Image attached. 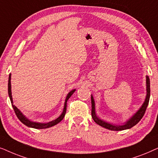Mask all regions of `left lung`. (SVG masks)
<instances>
[{
    "label": "left lung",
    "instance_id": "8db88e82",
    "mask_svg": "<svg viewBox=\"0 0 158 158\" xmlns=\"http://www.w3.org/2000/svg\"><path fill=\"white\" fill-rule=\"evenodd\" d=\"M146 84H147V95L146 98L144 103L142 104V106L141 108L139 109L137 112L132 116L131 118H129L126 123L121 125H114L112 123H108L103 121V120H101L100 118L97 116L95 113V104H94V100L93 99V97L91 95V102H92V117L93 118L94 121L96 123H98V125L101 126V127L106 128L111 131H122V130H125L128 129H131V127H133L134 126L139 122L141 119L142 118V117L144 116L146 109L148 108L149 100H150V78L148 76L146 77Z\"/></svg>",
    "mask_w": 158,
    "mask_h": 158
}]
</instances>
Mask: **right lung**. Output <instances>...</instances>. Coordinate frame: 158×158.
Returning <instances> with one entry per match:
<instances>
[{"label": "right lung", "instance_id": "add662e5", "mask_svg": "<svg viewBox=\"0 0 158 158\" xmlns=\"http://www.w3.org/2000/svg\"><path fill=\"white\" fill-rule=\"evenodd\" d=\"M75 89L71 90L70 92H69V94H67L66 100H65V103H64V110H63V112L61 113V115H60L59 117L57 118L56 119L53 120V121L48 122V123H37V122H34L31 121L30 120H29L27 118L22 114V113L19 110V109L16 108V107L14 106L13 104V99H12V95H11V85H10V73L9 74V77H8V95H9L10 98V102H11L12 107H13L14 112H15L16 116L18 117V118L19 119V121L22 122V123H24V125H26L27 127H31V128H34V129H47V128L51 127L52 126L56 125L57 123H59L63 120L65 114H66V104H67V100L70 98V97L72 95L73 92H75Z\"/></svg>", "mask_w": 158, "mask_h": 158}]
</instances>
